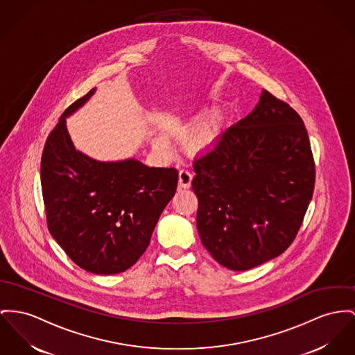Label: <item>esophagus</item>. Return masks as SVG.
<instances>
[{
    "label": "esophagus",
    "mask_w": 355,
    "mask_h": 355,
    "mask_svg": "<svg viewBox=\"0 0 355 355\" xmlns=\"http://www.w3.org/2000/svg\"><path fill=\"white\" fill-rule=\"evenodd\" d=\"M191 180H192V173L189 172V169H182L179 172V186L182 189H189Z\"/></svg>",
    "instance_id": "obj_1"
}]
</instances>
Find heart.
<instances>
[{"mask_svg": "<svg viewBox=\"0 0 355 355\" xmlns=\"http://www.w3.org/2000/svg\"><path fill=\"white\" fill-rule=\"evenodd\" d=\"M209 139H210V129L209 128H202L195 135V142L196 144H205V142L209 141Z\"/></svg>", "mask_w": 355, "mask_h": 355, "instance_id": "obj_1", "label": "heart"}]
</instances>
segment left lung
<instances>
[{
    "label": "left lung",
    "mask_w": 355,
    "mask_h": 355,
    "mask_svg": "<svg viewBox=\"0 0 355 355\" xmlns=\"http://www.w3.org/2000/svg\"><path fill=\"white\" fill-rule=\"evenodd\" d=\"M193 171L196 227L214 260L248 270L291 246L312 199L315 162L304 122L286 102L262 90Z\"/></svg>",
    "instance_id": "8db88e82"
}]
</instances>
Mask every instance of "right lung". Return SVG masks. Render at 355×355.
<instances>
[{
  "mask_svg": "<svg viewBox=\"0 0 355 355\" xmlns=\"http://www.w3.org/2000/svg\"><path fill=\"white\" fill-rule=\"evenodd\" d=\"M70 105L48 135L40 178L51 236L82 269L121 273L146 250L155 226L178 187L175 168H149L130 159L96 162L78 152L66 117L92 95Z\"/></svg>",
  "mask_w": 355,
  "mask_h": 355,
  "instance_id": "1",
  "label": "right lung"
}]
</instances>
